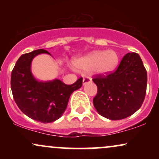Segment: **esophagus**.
<instances>
[{
    "label": "esophagus",
    "instance_id": "esophagus-1",
    "mask_svg": "<svg viewBox=\"0 0 159 159\" xmlns=\"http://www.w3.org/2000/svg\"><path fill=\"white\" fill-rule=\"evenodd\" d=\"M91 81H92V78L88 77V76H84L83 78V85H84L87 83H90Z\"/></svg>",
    "mask_w": 159,
    "mask_h": 159
}]
</instances>
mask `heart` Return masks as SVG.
<instances>
[{"label":"heart","instance_id":"b5f03b06","mask_svg":"<svg viewBox=\"0 0 159 159\" xmlns=\"http://www.w3.org/2000/svg\"><path fill=\"white\" fill-rule=\"evenodd\" d=\"M118 64L117 54L113 50L96 51L75 61V66L80 69H95L100 75H107L116 69Z\"/></svg>","mask_w":159,"mask_h":159}]
</instances>
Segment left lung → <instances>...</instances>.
<instances>
[{
	"instance_id": "obj_1",
	"label": "left lung",
	"mask_w": 159,
	"mask_h": 159,
	"mask_svg": "<svg viewBox=\"0 0 159 159\" xmlns=\"http://www.w3.org/2000/svg\"><path fill=\"white\" fill-rule=\"evenodd\" d=\"M93 81L98 87L93 105L97 112L109 120H118L140 108L147 92V73L140 56L128 53L114 72L97 75Z\"/></svg>"
}]
</instances>
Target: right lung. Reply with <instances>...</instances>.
I'll return each mask as SVG.
<instances>
[{
	"instance_id": "right-lung-1",
	"label": "right lung",
	"mask_w": 159,
	"mask_h": 159,
	"mask_svg": "<svg viewBox=\"0 0 159 159\" xmlns=\"http://www.w3.org/2000/svg\"><path fill=\"white\" fill-rule=\"evenodd\" d=\"M39 54H50L46 50L38 49L20 57L11 74V89L16 105L24 114L36 121L52 123L64 113L71 94L82 86V78L71 85L59 79L36 81L30 65Z\"/></svg>"
}]
</instances>
